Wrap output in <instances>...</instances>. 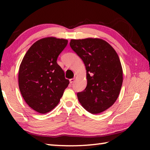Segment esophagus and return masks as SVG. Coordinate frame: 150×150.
Wrapping results in <instances>:
<instances>
[{"mask_svg":"<svg viewBox=\"0 0 150 150\" xmlns=\"http://www.w3.org/2000/svg\"><path fill=\"white\" fill-rule=\"evenodd\" d=\"M75 79H76V77H75L74 78H73V79H69V82H70L71 84H72L73 83H74V81H75Z\"/></svg>","mask_w":150,"mask_h":150,"instance_id":"esophagus-1","label":"esophagus"}]
</instances>
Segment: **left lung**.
<instances>
[{"label":"left lung","instance_id":"1","mask_svg":"<svg viewBox=\"0 0 150 150\" xmlns=\"http://www.w3.org/2000/svg\"><path fill=\"white\" fill-rule=\"evenodd\" d=\"M69 44L87 70V87L77 93L78 100L89 112H102L116 102L122 85V68L117 53L102 39L71 40Z\"/></svg>","mask_w":150,"mask_h":150}]
</instances>
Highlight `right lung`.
I'll return each mask as SVG.
<instances>
[{
	"instance_id": "add662e5",
	"label": "right lung",
	"mask_w": 150,
	"mask_h": 150,
	"mask_svg": "<svg viewBox=\"0 0 150 150\" xmlns=\"http://www.w3.org/2000/svg\"><path fill=\"white\" fill-rule=\"evenodd\" d=\"M65 39L47 37L38 40L28 50L20 65L18 85L30 108L41 114L53 110L69 81L57 59L67 45Z\"/></svg>"
}]
</instances>
